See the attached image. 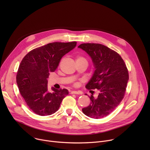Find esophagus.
<instances>
[{
  "label": "esophagus",
  "instance_id": "34e87169",
  "mask_svg": "<svg viewBox=\"0 0 150 150\" xmlns=\"http://www.w3.org/2000/svg\"><path fill=\"white\" fill-rule=\"evenodd\" d=\"M71 94H80V93L78 91H71Z\"/></svg>",
  "mask_w": 150,
  "mask_h": 150
}]
</instances>
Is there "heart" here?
Returning a JSON list of instances; mask_svg holds the SVG:
<instances>
[{"label": "heart", "mask_w": 150, "mask_h": 150, "mask_svg": "<svg viewBox=\"0 0 150 150\" xmlns=\"http://www.w3.org/2000/svg\"><path fill=\"white\" fill-rule=\"evenodd\" d=\"M78 59H83V58L82 57H78L77 59H76V60H78Z\"/></svg>", "instance_id": "heart-1"}]
</instances>
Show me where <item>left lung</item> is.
I'll use <instances>...</instances> for the list:
<instances>
[{"mask_svg": "<svg viewBox=\"0 0 150 150\" xmlns=\"http://www.w3.org/2000/svg\"><path fill=\"white\" fill-rule=\"evenodd\" d=\"M78 47L90 56L95 69L85 87L99 92L97 98L90 97V104L82 109V112L91 118L104 117L112 113L124 97L129 80L126 66L117 53L103 45L83 43Z\"/></svg>", "mask_w": 150, "mask_h": 150, "instance_id": "8db88e82", "label": "left lung"}]
</instances>
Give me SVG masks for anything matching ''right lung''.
<instances>
[{"mask_svg": "<svg viewBox=\"0 0 150 150\" xmlns=\"http://www.w3.org/2000/svg\"><path fill=\"white\" fill-rule=\"evenodd\" d=\"M76 42H54L30 52L21 61L16 74L20 94L29 108L40 116H48L59 109L68 94L67 89L48 90L50 72L57 69L62 57L74 49Z\"/></svg>", "mask_w": 150, "mask_h": 150, "instance_id": "add662e5", "label": "right lung"}]
</instances>
